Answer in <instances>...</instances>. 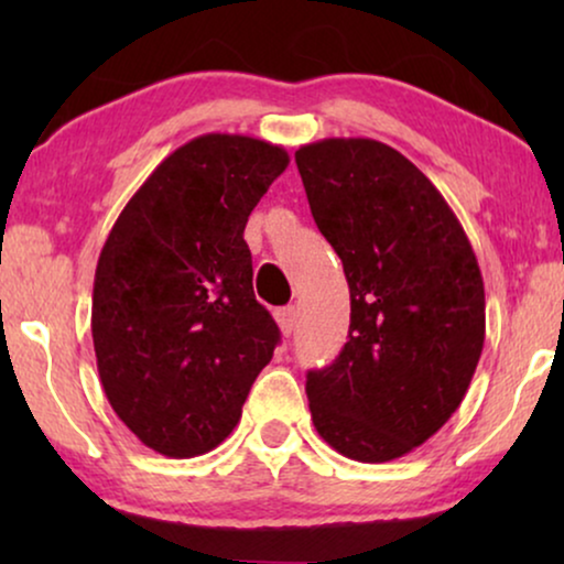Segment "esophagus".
<instances>
[{
	"mask_svg": "<svg viewBox=\"0 0 564 564\" xmlns=\"http://www.w3.org/2000/svg\"><path fill=\"white\" fill-rule=\"evenodd\" d=\"M274 318H276V323H280V330L284 336H290L292 330L297 328V321H300V313L295 311V307H280V311L274 313Z\"/></svg>",
	"mask_w": 564,
	"mask_h": 564,
	"instance_id": "obj_1",
	"label": "esophagus"
}]
</instances>
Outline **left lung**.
<instances>
[{"label":"left lung","mask_w":564,"mask_h":564,"mask_svg":"<svg viewBox=\"0 0 564 564\" xmlns=\"http://www.w3.org/2000/svg\"><path fill=\"white\" fill-rule=\"evenodd\" d=\"M315 226L344 264L349 341L305 392L323 442L357 462L413 452L457 411L485 344L469 238L426 174L372 138L300 145Z\"/></svg>","instance_id":"8db88e82"}]
</instances>
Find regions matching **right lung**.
<instances>
[{
    "instance_id": "add662e5",
    "label": "right lung",
    "mask_w": 564,
    "mask_h": 564,
    "mask_svg": "<svg viewBox=\"0 0 564 564\" xmlns=\"http://www.w3.org/2000/svg\"><path fill=\"white\" fill-rule=\"evenodd\" d=\"M288 164L282 145L251 135L192 138L128 199L99 253V380L118 419L164 457L226 442L280 344L253 297L243 228Z\"/></svg>"
}]
</instances>
